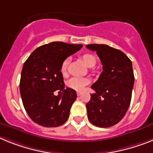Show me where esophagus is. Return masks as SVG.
<instances>
[{"label": "esophagus", "instance_id": "1", "mask_svg": "<svg viewBox=\"0 0 153 153\" xmlns=\"http://www.w3.org/2000/svg\"><path fill=\"white\" fill-rule=\"evenodd\" d=\"M77 95H78V96H80L81 95H82V92H77Z\"/></svg>", "mask_w": 153, "mask_h": 153}]
</instances>
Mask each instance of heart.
<instances>
[{
	"label": "heart",
	"instance_id": "obj_1",
	"mask_svg": "<svg viewBox=\"0 0 153 153\" xmlns=\"http://www.w3.org/2000/svg\"><path fill=\"white\" fill-rule=\"evenodd\" d=\"M82 60L85 65L88 67H93L96 63V57L92 54L86 53L82 56ZM69 59L66 58L63 61L61 66V72L63 75H66L67 71H68V66ZM90 80L86 77H73L67 82V85L71 89L75 91H82L86 86L87 85L89 84Z\"/></svg>",
	"mask_w": 153,
	"mask_h": 153
}]
</instances>
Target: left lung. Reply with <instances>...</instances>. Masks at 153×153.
<instances>
[{"instance_id":"obj_1","label":"left lung","mask_w":153,"mask_h":153,"mask_svg":"<svg viewBox=\"0 0 153 153\" xmlns=\"http://www.w3.org/2000/svg\"><path fill=\"white\" fill-rule=\"evenodd\" d=\"M96 51L102 65V72L91 88L95 93L87 102L88 118L100 128L117 124L130 106L134 77L132 63L122 51L105 44L86 45Z\"/></svg>"}]
</instances>
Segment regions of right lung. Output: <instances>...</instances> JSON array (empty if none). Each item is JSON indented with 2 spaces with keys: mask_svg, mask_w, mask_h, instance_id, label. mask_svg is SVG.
Returning a JSON list of instances; mask_svg holds the SVG:
<instances>
[{
  "mask_svg": "<svg viewBox=\"0 0 153 153\" xmlns=\"http://www.w3.org/2000/svg\"><path fill=\"white\" fill-rule=\"evenodd\" d=\"M82 47L53 42L36 49L24 63L19 86L23 106L29 117L39 125L58 127L68 120L77 94L74 89H65L61 66L67 57ZM57 90L60 94L55 96L53 92Z\"/></svg>",
  "mask_w": 153,
  "mask_h": 153,
  "instance_id": "add662e5",
  "label": "right lung"
}]
</instances>
